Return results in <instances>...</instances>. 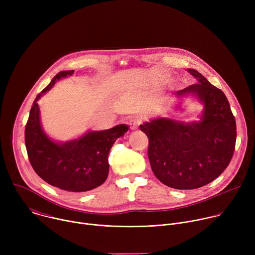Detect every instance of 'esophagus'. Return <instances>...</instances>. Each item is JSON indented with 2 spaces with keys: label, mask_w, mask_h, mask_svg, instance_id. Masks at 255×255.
I'll return each instance as SVG.
<instances>
[{
  "label": "esophagus",
  "mask_w": 255,
  "mask_h": 255,
  "mask_svg": "<svg viewBox=\"0 0 255 255\" xmlns=\"http://www.w3.org/2000/svg\"><path fill=\"white\" fill-rule=\"evenodd\" d=\"M129 123H130V127L132 129H137L139 127V125L141 124V121L139 119H131Z\"/></svg>",
  "instance_id": "34e87169"
}]
</instances>
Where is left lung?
<instances>
[{
	"label": "left lung",
	"mask_w": 255,
	"mask_h": 255,
	"mask_svg": "<svg viewBox=\"0 0 255 255\" xmlns=\"http://www.w3.org/2000/svg\"><path fill=\"white\" fill-rule=\"evenodd\" d=\"M188 71L199 83L176 96H196L204 104L201 120L183 123L157 118L140 125L149 140L148 158L154 175L177 190L198 189L219 176L231 161L236 142V122L225 94L199 71Z\"/></svg>",
	"instance_id": "8db88e82"
}]
</instances>
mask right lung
<instances>
[{"label": "right lung", "mask_w": 255, "mask_h": 255, "mask_svg": "<svg viewBox=\"0 0 255 255\" xmlns=\"http://www.w3.org/2000/svg\"><path fill=\"white\" fill-rule=\"evenodd\" d=\"M74 71L58 72L36 97L25 127V144L33 169L47 184L63 191L83 193L105 183L109 173V152L129 127L120 124L108 130L90 131L65 143H57L44 133L37 101L56 81L71 76Z\"/></svg>", "instance_id": "obj_1"}]
</instances>
